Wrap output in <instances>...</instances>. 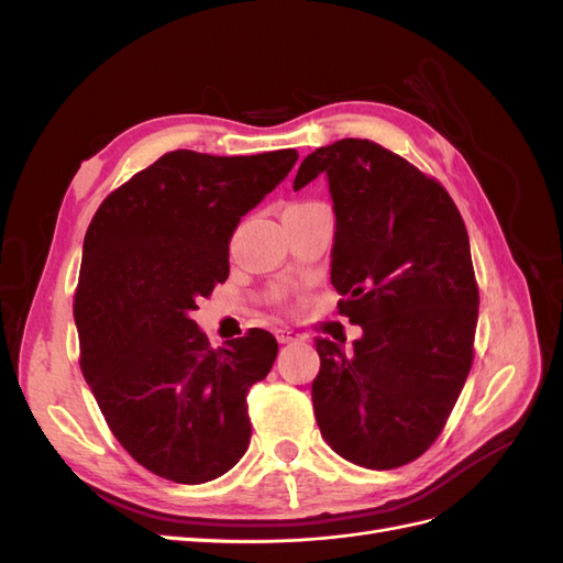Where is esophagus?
Listing matches in <instances>:
<instances>
[{"mask_svg": "<svg viewBox=\"0 0 563 563\" xmlns=\"http://www.w3.org/2000/svg\"><path fill=\"white\" fill-rule=\"evenodd\" d=\"M275 335H277V340L282 345H286V343H294V340H298V333L296 331H291V329H277L275 331Z\"/></svg>", "mask_w": 563, "mask_h": 563, "instance_id": "34e87169", "label": "esophagus"}]
</instances>
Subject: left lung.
Returning a JSON list of instances; mask_svg holds the SVG:
<instances>
[{
	"instance_id": "1",
	"label": "left lung",
	"mask_w": 563,
	"mask_h": 563,
	"mask_svg": "<svg viewBox=\"0 0 563 563\" xmlns=\"http://www.w3.org/2000/svg\"><path fill=\"white\" fill-rule=\"evenodd\" d=\"M319 174L335 211L338 310L364 335L352 350L317 338V424L350 463L395 470L434 444L472 368L479 288L467 230L444 187L378 143L314 150L294 190Z\"/></svg>"
}]
</instances>
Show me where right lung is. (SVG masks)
I'll use <instances>...</instances> for the list:
<instances>
[{
	"label": "right lung",
	"mask_w": 563,
	"mask_h": 563,
	"mask_svg": "<svg viewBox=\"0 0 563 563\" xmlns=\"http://www.w3.org/2000/svg\"><path fill=\"white\" fill-rule=\"evenodd\" d=\"M296 159L166 152L106 197L84 236L81 373L119 444L168 482H211L249 449L246 395L275 364L277 340L251 329L213 350L190 312L228 279L242 216Z\"/></svg>",
	"instance_id": "obj_1"
}]
</instances>
